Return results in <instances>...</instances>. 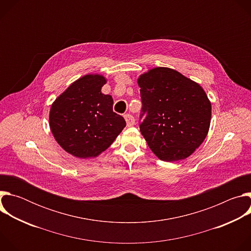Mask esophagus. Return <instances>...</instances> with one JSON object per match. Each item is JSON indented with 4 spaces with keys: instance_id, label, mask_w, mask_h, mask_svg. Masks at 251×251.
I'll list each match as a JSON object with an SVG mask.
<instances>
[{
    "instance_id": "34e87169",
    "label": "esophagus",
    "mask_w": 251,
    "mask_h": 251,
    "mask_svg": "<svg viewBox=\"0 0 251 251\" xmlns=\"http://www.w3.org/2000/svg\"><path fill=\"white\" fill-rule=\"evenodd\" d=\"M124 118L126 120V123H127L128 127H131V126H133L135 124V118L131 114L124 115Z\"/></svg>"
}]
</instances>
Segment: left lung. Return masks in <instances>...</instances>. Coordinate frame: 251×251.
<instances>
[{
    "label": "left lung",
    "instance_id": "8db88e82",
    "mask_svg": "<svg viewBox=\"0 0 251 251\" xmlns=\"http://www.w3.org/2000/svg\"><path fill=\"white\" fill-rule=\"evenodd\" d=\"M142 100L140 131L162 161L191 156L205 139L211 104L200 84L168 67H156L138 78Z\"/></svg>",
    "mask_w": 251,
    "mask_h": 251
}]
</instances>
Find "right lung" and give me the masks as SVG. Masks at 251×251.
Segmentation results:
<instances>
[{"label": "right lung", "mask_w": 251, "mask_h": 251, "mask_svg": "<svg viewBox=\"0 0 251 251\" xmlns=\"http://www.w3.org/2000/svg\"><path fill=\"white\" fill-rule=\"evenodd\" d=\"M105 83L102 75H84L51 105V133L60 147L75 157L98 156L126 126L124 118L113 111L112 96L101 92Z\"/></svg>", "instance_id": "right-lung-1"}]
</instances>
